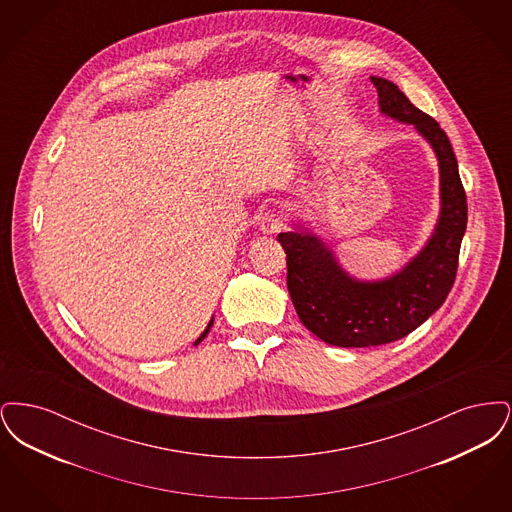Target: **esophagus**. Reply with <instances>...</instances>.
<instances>
[{
    "label": "esophagus",
    "mask_w": 512,
    "mask_h": 512,
    "mask_svg": "<svg viewBox=\"0 0 512 512\" xmlns=\"http://www.w3.org/2000/svg\"><path fill=\"white\" fill-rule=\"evenodd\" d=\"M282 228H284V217L278 211H268L261 219V232L267 236H274V234L282 232Z\"/></svg>",
    "instance_id": "34e87169"
}]
</instances>
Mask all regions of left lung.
I'll return each instance as SVG.
<instances>
[{"label":"left lung","mask_w":512,"mask_h":512,"mask_svg":"<svg viewBox=\"0 0 512 512\" xmlns=\"http://www.w3.org/2000/svg\"><path fill=\"white\" fill-rule=\"evenodd\" d=\"M380 113L413 124L438 157L439 219L413 259L382 280H359L334 251L301 224L278 234L286 251L288 290L297 317L317 338L338 347H370L401 340L432 317L453 288L466 230V194L457 157L438 122L386 78L370 76Z\"/></svg>","instance_id":"1"}]
</instances>
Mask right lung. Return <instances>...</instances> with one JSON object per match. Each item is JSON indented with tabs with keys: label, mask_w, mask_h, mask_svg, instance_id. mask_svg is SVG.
<instances>
[{
	"label": "right lung",
	"mask_w": 512,
	"mask_h": 512,
	"mask_svg": "<svg viewBox=\"0 0 512 512\" xmlns=\"http://www.w3.org/2000/svg\"><path fill=\"white\" fill-rule=\"evenodd\" d=\"M213 320H215V318H211V320H209V324H207V328H205V330H203V334H201V336H199V338H197V340H195L194 345H197V343H201V341H203V338H205V336H207V334H209V330H211V326H213Z\"/></svg>",
	"instance_id": "obj_1"
}]
</instances>
